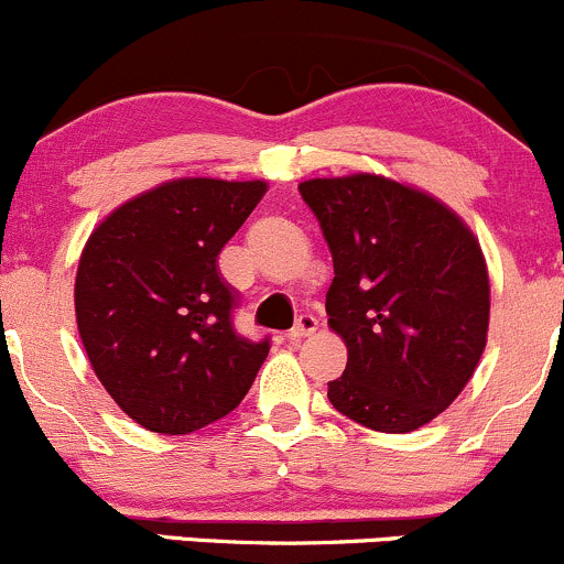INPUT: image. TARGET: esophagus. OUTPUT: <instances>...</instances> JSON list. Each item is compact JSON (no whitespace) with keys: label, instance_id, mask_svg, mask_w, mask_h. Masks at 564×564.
<instances>
[{"label":"esophagus","instance_id":"esophagus-1","mask_svg":"<svg viewBox=\"0 0 564 564\" xmlns=\"http://www.w3.org/2000/svg\"><path fill=\"white\" fill-rule=\"evenodd\" d=\"M317 330V317H314V314H301L299 319H295V328L290 330V341L293 344H299L301 338H306V336H312V333Z\"/></svg>","mask_w":564,"mask_h":564}]
</instances>
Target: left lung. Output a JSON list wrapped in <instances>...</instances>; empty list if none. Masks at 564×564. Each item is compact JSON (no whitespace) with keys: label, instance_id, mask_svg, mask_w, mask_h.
<instances>
[{"label":"left lung","instance_id":"1","mask_svg":"<svg viewBox=\"0 0 564 564\" xmlns=\"http://www.w3.org/2000/svg\"><path fill=\"white\" fill-rule=\"evenodd\" d=\"M301 198L333 256L325 308L347 341L333 409L379 433H409L449 409L489 328L481 247L449 207L377 177L308 180Z\"/></svg>","mask_w":564,"mask_h":564}]
</instances>
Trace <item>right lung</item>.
Masks as SVG:
<instances>
[{"instance_id":"obj_1","label":"right lung","mask_w":564,"mask_h":564,"mask_svg":"<svg viewBox=\"0 0 564 564\" xmlns=\"http://www.w3.org/2000/svg\"><path fill=\"white\" fill-rule=\"evenodd\" d=\"M265 183L185 177L118 207L90 234L75 280L77 330L112 401L153 433L231 414L269 355L234 328L239 293L217 256Z\"/></svg>"}]
</instances>
